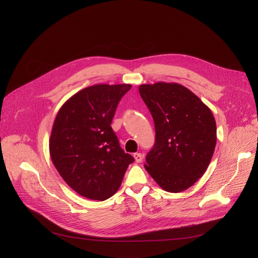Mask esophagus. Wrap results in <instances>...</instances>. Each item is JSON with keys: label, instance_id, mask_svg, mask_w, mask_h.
Returning a JSON list of instances; mask_svg holds the SVG:
<instances>
[{"label": "esophagus", "instance_id": "34e87169", "mask_svg": "<svg viewBox=\"0 0 258 258\" xmlns=\"http://www.w3.org/2000/svg\"><path fill=\"white\" fill-rule=\"evenodd\" d=\"M134 158H135V160H136L137 163H141V162L143 161V156H142V154H140V153L134 154Z\"/></svg>", "mask_w": 258, "mask_h": 258}]
</instances>
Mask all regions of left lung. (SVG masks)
I'll return each instance as SVG.
<instances>
[{"label":"left lung","instance_id":"1","mask_svg":"<svg viewBox=\"0 0 258 258\" xmlns=\"http://www.w3.org/2000/svg\"><path fill=\"white\" fill-rule=\"evenodd\" d=\"M155 123L156 140L144 165L168 192H181L206 171L216 144L210 108L187 88L157 83L139 87Z\"/></svg>","mask_w":258,"mask_h":258}]
</instances>
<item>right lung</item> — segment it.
Segmentation results:
<instances>
[{
    "mask_svg": "<svg viewBox=\"0 0 258 258\" xmlns=\"http://www.w3.org/2000/svg\"><path fill=\"white\" fill-rule=\"evenodd\" d=\"M131 85H96L76 93L58 111L50 137L54 166L73 190L104 201L119 189L134 157L124 153L111 123Z\"/></svg>",
    "mask_w": 258,
    "mask_h": 258,
    "instance_id": "add662e5",
    "label": "right lung"
}]
</instances>
